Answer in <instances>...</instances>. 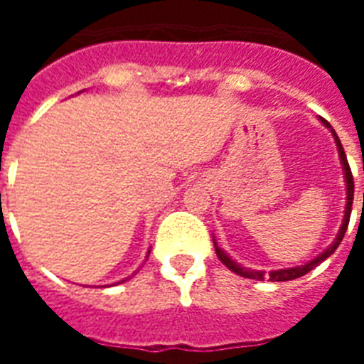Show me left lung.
Masks as SVG:
<instances>
[{
	"mask_svg": "<svg viewBox=\"0 0 364 364\" xmlns=\"http://www.w3.org/2000/svg\"><path fill=\"white\" fill-rule=\"evenodd\" d=\"M321 122L325 126H327L328 130L333 132L334 136V141H336V147H338V154H340V162H342V168H344V177H346V187H348V202H346V211H344V221H342V227H340L338 230V236H336V240H334L331 245H328L325 251H323L319 257H316L314 260H310V262H306V264L302 266H294V268H285V270H272V272H262V270H249V268H243L242 264H238L236 260H232L230 257H228L225 251H223L219 245H217V242L213 240V243H215V253L217 257H219V260H221L223 264L227 266L228 270H232L234 274H238V276L242 277H247V279H257V282H264V279H268V282H291V279H296V277H302L304 274H308L310 270H314L317 264H321L323 260L328 259L331 255L336 251V247L340 245V242H342V238H344L346 230H348V225H350V215H351V204H353V176H351V170H350V164H348V159H346V153H344V147H342V143H340L338 136H336V132L333 130V126L328 124L325 119H321Z\"/></svg>",
	"mask_w": 364,
	"mask_h": 364,
	"instance_id": "obj_1",
	"label": "left lung"
}]
</instances>
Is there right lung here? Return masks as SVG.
<instances>
[{"label":"right lung","instance_id":"right-lung-1","mask_svg":"<svg viewBox=\"0 0 364 364\" xmlns=\"http://www.w3.org/2000/svg\"><path fill=\"white\" fill-rule=\"evenodd\" d=\"M149 253H151V251H149ZM149 253H147V257H149ZM132 276H134V274H132ZM126 279H130V277H126ZM126 279H122V282H126ZM121 283V282H119Z\"/></svg>","mask_w":364,"mask_h":364}]
</instances>
